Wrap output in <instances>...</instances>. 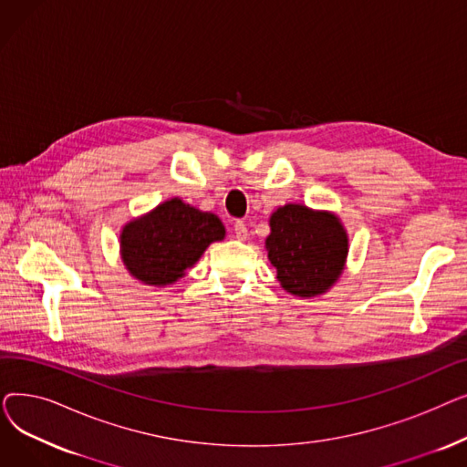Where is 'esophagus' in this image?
I'll list each match as a JSON object with an SVG mask.
<instances>
[{"mask_svg": "<svg viewBox=\"0 0 467 467\" xmlns=\"http://www.w3.org/2000/svg\"><path fill=\"white\" fill-rule=\"evenodd\" d=\"M234 238L236 240H246L248 238V227L244 221H236L234 223Z\"/></svg>", "mask_w": 467, "mask_h": 467, "instance_id": "1", "label": "esophagus"}]
</instances>
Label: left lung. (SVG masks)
Here are the masks:
<instances>
[{"label": "left lung", "instance_id": "left-lung-1", "mask_svg": "<svg viewBox=\"0 0 467 467\" xmlns=\"http://www.w3.org/2000/svg\"><path fill=\"white\" fill-rule=\"evenodd\" d=\"M266 250L285 291L299 297H316L340 276L348 238L335 215L301 204H285L271 217Z\"/></svg>", "mask_w": 467, "mask_h": 467}]
</instances>
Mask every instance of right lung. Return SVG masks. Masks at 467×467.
Segmentation results:
<instances>
[{"instance_id":"add662e5","label":"right lung","mask_w":467,"mask_h":467,"mask_svg":"<svg viewBox=\"0 0 467 467\" xmlns=\"http://www.w3.org/2000/svg\"><path fill=\"white\" fill-rule=\"evenodd\" d=\"M223 236L225 227L217 215L171 199L122 229L120 252L132 276L166 285L182 278L210 244Z\"/></svg>"}]
</instances>
